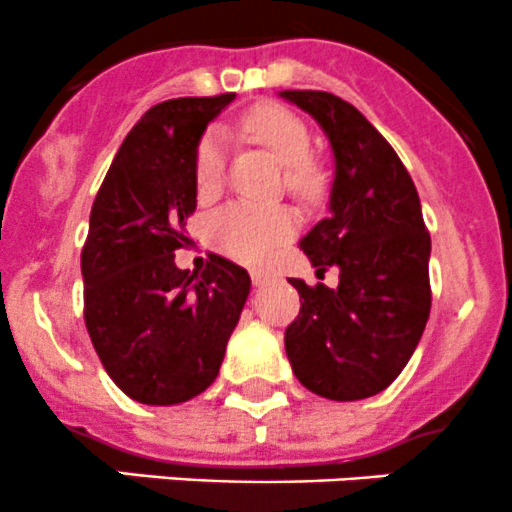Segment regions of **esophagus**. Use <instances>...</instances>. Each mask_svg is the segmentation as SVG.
I'll use <instances>...</instances> for the list:
<instances>
[{
	"mask_svg": "<svg viewBox=\"0 0 512 512\" xmlns=\"http://www.w3.org/2000/svg\"><path fill=\"white\" fill-rule=\"evenodd\" d=\"M273 278L271 271H251V281H254V286H263V283H268Z\"/></svg>",
	"mask_w": 512,
	"mask_h": 512,
	"instance_id": "esophagus-1",
	"label": "esophagus"
}]
</instances>
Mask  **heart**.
I'll list each match as a JSON object with an SVG mask.
<instances>
[{"instance_id": "obj_1", "label": "heart", "mask_w": 512, "mask_h": 512, "mask_svg": "<svg viewBox=\"0 0 512 512\" xmlns=\"http://www.w3.org/2000/svg\"><path fill=\"white\" fill-rule=\"evenodd\" d=\"M244 129L286 164V186L301 199H313L321 191V171L308 156L313 136L303 119L278 104H263L244 119ZM226 136L209 129L196 144L194 181L199 194H214L224 181ZM296 231V216L286 206H263L254 201H234L211 216V244L221 254L244 263H261L276 246Z\"/></svg>"}]
</instances>
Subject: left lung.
<instances>
[{
  "mask_svg": "<svg viewBox=\"0 0 512 512\" xmlns=\"http://www.w3.org/2000/svg\"><path fill=\"white\" fill-rule=\"evenodd\" d=\"M331 141L328 216L301 239L316 276L291 278L301 311L286 328L298 381L331 401H361L391 386L416 351L430 313V236L418 191L393 146L353 104L328 91H281Z\"/></svg>",
  "mask_w": 512,
  "mask_h": 512,
  "instance_id": "8db88e82",
  "label": "left lung"
}]
</instances>
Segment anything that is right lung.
<instances>
[{
	"label": "right lung",
	"mask_w": 512,
	"mask_h": 512,
	"mask_svg": "<svg viewBox=\"0 0 512 512\" xmlns=\"http://www.w3.org/2000/svg\"><path fill=\"white\" fill-rule=\"evenodd\" d=\"M236 94L151 106L104 176L82 251L84 323L111 381L146 406H174L219 376L251 291L246 268L211 254L201 273L174 251L191 244L194 154Z\"/></svg>",
	"instance_id": "add662e5"
}]
</instances>
